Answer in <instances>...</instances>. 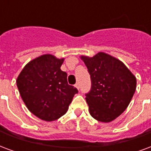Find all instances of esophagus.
<instances>
[{"label": "esophagus", "instance_id": "1", "mask_svg": "<svg viewBox=\"0 0 151 151\" xmlns=\"http://www.w3.org/2000/svg\"><path fill=\"white\" fill-rule=\"evenodd\" d=\"M75 87L78 89V90H79V88H80V84H79V82H77V83H76Z\"/></svg>", "mask_w": 151, "mask_h": 151}]
</instances>
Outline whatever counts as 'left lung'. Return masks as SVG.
I'll list each match as a JSON object with an SVG mask.
<instances>
[{"instance_id":"1","label":"left lung","mask_w":151,"mask_h":151,"mask_svg":"<svg viewBox=\"0 0 151 151\" xmlns=\"http://www.w3.org/2000/svg\"><path fill=\"white\" fill-rule=\"evenodd\" d=\"M91 79V89L86 94L90 115L110 122L129 106L136 90V78L123 62L99 52L93 58L81 56Z\"/></svg>"}]
</instances>
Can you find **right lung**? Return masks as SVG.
<instances>
[{
  "instance_id": "obj_1",
  "label": "right lung",
  "mask_w": 151,
  "mask_h": 151,
  "mask_svg": "<svg viewBox=\"0 0 151 151\" xmlns=\"http://www.w3.org/2000/svg\"><path fill=\"white\" fill-rule=\"evenodd\" d=\"M64 58L44 54L30 61L17 79V86L28 110L41 120L55 121L69 109L78 92L67 82L61 70Z\"/></svg>"
}]
</instances>
